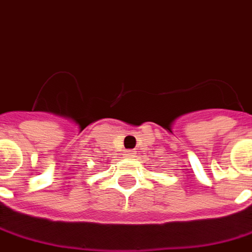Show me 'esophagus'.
<instances>
[{
    "label": "esophagus",
    "mask_w": 252,
    "mask_h": 252,
    "mask_svg": "<svg viewBox=\"0 0 252 252\" xmlns=\"http://www.w3.org/2000/svg\"><path fill=\"white\" fill-rule=\"evenodd\" d=\"M136 151L134 150H126L124 151V155H126V157H128V158H133V157H136Z\"/></svg>",
    "instance_id": "1"
}]
</instances>
